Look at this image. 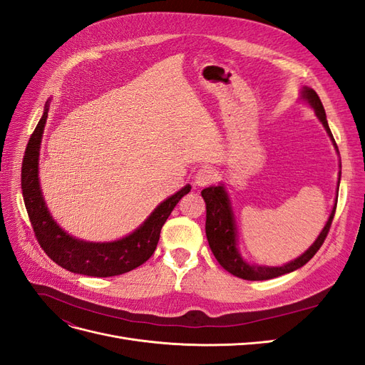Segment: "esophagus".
I'll use <instances>...</instances> for the list:
<instances>
[{
    "instance_id": "1",
    "label": "esophagus",
    "mask_w": 365,
    "mask_h": 365,
    "mask_svg": "<svg viewBox=\"0 0 365 365\" xmlns=\"http://www.w3.org/2000/svg\"><path fill=\"white\" fill-rule=\"evenodd\" d=\"M215 176H216V173H215L213 169L202 168V169H200V170L196 172L193 184L197 185V187H205V185H208L210 182H213Z\"/></svg>"
}]
</instances>
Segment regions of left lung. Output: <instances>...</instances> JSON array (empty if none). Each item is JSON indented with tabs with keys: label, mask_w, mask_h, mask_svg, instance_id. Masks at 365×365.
<instances>
[{
	"label": "left lung",
	"mask_w": 365,
	"mask_h": 365,
	"mask_svg": "<svg viewBox=\"0 0 365 365\" xmlns=\"http://www.w3.org/2000/svg\"><path fill=\"white\" fill-rule=\"evenodd\" d=\"M300 101L314 109L317 118L326 129L327 135L335 148L336 155L339 157L338 146L334 140L332 132H330L324 108L322 101H319L318 94L312 90V88L303 86L300 91ZM339 168H341V163H339ZM339 181H341V170L338 173V187H336V196H335V204L332 207V212H330L329 219L326 220V225L323 227L322 231H319V235L315 239L314 244L303 254H300L297 259L282 264V267H268V264L251 263L242 256V252L239 250L237 220H236L233 205H231V200H230L225 184L219 182L217 185L205 187V189L201 192L205 201V208H207L205 235H207L208 245L213 252V256L225 271L244 280H269L302 268L303 264H306L315 256V252L319 250V247L323 245V242L329 233V228H330V224H332V219L335 216V210H336Z\"/></svg>",
	"instance_id": "8db88e82"
}]
</instances>
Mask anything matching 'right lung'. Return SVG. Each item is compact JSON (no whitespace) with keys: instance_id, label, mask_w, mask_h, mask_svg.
I'll return each instance as SVG.
<instances>
[{"instance_id":"1","label":"right lung","mask_w":365,"mask_h":365,"mask_svg":"<svg viewBox=\"0 0 365 365\" xmlns=\"http://www.w3.org/2000/svg\"><path fill=\"white\" fill-rule=\"evenodd\" d=\"M48 109L50 101L46 103L39 123L29 140L21 170L24 204L39 245L53 262L74 274L113 277L135 269L155 251L164 222L181 197L190 192L192 185L187 184L172 196L165 197L152 210L145 222L125 237L111 242H90L71 236L51 216L39 181L41 143Z\"/></svg>"}]
</instances>
